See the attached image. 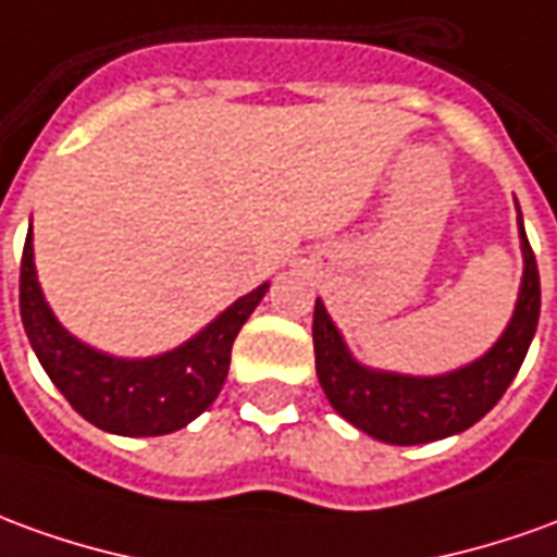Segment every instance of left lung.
Instances as JSON below:
<instances>
[{
  "mask_svg": "<svg viewBox=\"0 0 557 557\" xmlns=\"http://www.w3.org/2000/svg\"><path fill=\"white\" fill-rule=\"evenodd\" d=\"M519 208V205H516ZM524 274L512 319L497 344L458 371L441 376H407L364 368L352 359L325 305L317 298L313 310V352L317 376L325 398L346 422L395 446L443 441L476 425L482 416L504 398L512 376L522 368L540 319V271L522 213H519Z\"/></svg>",
  "mask_w": 557,
  "mask_h": 557,
  "instance_id": "left-lung-1",
  "label": "left lung"
}]
</instances>
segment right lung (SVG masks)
Here are the masks:
<instances>
[{"mask_svg":"<svg viewBox=\"0 0 557 557\" xmlns=\"http://www.w3.org/2000/svg\"><path fill=\"white\" fill-rule=\"evenodd\" d=\"M268 283L225 307L208 329L153 359H116L62 329L41 295L33 262V225L21 259V319L41 368L87 422L123 437H159L211 407L232 361V344Z\"/></svg>","mask_w":557,"mask_h":557,"instance_id":"right-lung-1","label":"right lung"}]
</instances>
